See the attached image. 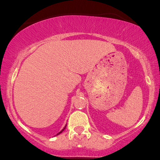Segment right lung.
Listing matches in <instances>:
<instances>
[{"label": "right lung", "instance_id": "add662e5", "mask_svg": "<svg viewBox=\"0 0 160 160\" xmlns=\"http://www.w3.org/2000/svg\"><path fill=\"white\" fill-rule=\"evenodd\" d=\"M66 126H67V124H66V125H65V127H64L63 128H62V129L61 130V131H60V132H58V134H57V135H59V134H60V133H62V132H63V131H64V130H65V128H66Z\"/></svg>", "mask_w": 160, "mask_h": 160}]
</instances>
